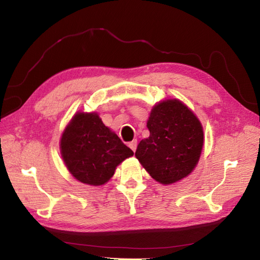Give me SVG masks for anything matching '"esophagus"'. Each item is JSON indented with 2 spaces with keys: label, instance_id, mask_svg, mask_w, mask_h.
I'll return each instance as SVG.
<instances>
[{
  "label": "esophagus",
  "instance_id": "1",
  "mask_svg": "<svg viewBox=\"0 0 260 260\" xmlns=\"http://www.w3.org/2000/svg\"><path fill=\"white\" fill-rule=\"evenodd\" d=\"M128 146L131 147V150H132V151L135 152V151H136V147H137V141H136V140H134V141L129 142V143H128Z\"/></svg>",
  "mask_w": 260,
  "mask_h": 260
}]
</instances>
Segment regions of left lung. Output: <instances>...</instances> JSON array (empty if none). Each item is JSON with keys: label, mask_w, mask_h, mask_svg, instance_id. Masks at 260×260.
<instances>
[{"label": "left lung", "mask_w": 260, "mask_h": 260, "mask_svg": "<svg viewBox=\"0 0 260 260\" xmlns=\"http://www.w3.org/2000/svg\"><path fill=\"white\" fill-rule=\"evenodd\" d=\"M150 136L137 145L139 158L154 180L171 184L189 175L203 146L201 123L180 101L169 99L154 106L147 120Z\"/></svg>", "instance_id": "1"}]
</instances>
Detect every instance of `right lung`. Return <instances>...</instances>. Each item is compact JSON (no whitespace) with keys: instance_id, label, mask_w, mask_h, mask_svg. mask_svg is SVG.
Segmentation results:
<instances>
[{"instance_id":"add662e5","label":"right lung","mask_w":260,"mask_h":260,"mask_svg":"<svg viewBox=\"0 0 260 260\" xmlns=\"http://www.w3.org/2000/svg\"><path fill=\"white\" fill-rule=\"evenodd\" d=\"M60 148L69 172L82 183L95 186L106 183L116 167L134 154L96 113L74 116L63 132Z\"/></svg>"}]
</instances>
